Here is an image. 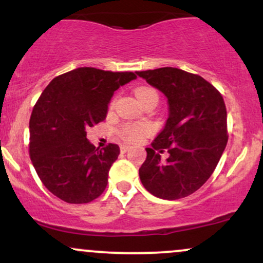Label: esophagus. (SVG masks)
Wrapping results in <instances>:
<instances>
[{
	"mask_svg": "<svg viewBox=\"0 0 263 263\" xmlns=\"http://www.w3.org/2000/svg\"><path fill=\"white\" fill-rule=\"evenodd\" d=\"M120 149H121V152H122V153H126V152H128L129 149H131V147H129V146H126V144H123V146L120 147Z\"/></svg>",
	"mask_w": 263,
	"mask_h": 263,
	"instance_id": "obj_1",
	"label": "esophagus"
}]
</instances>
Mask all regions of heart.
<instances>
[{
  "instance_id": "heart-1",
  "label": "heart",
  "mask_w": 263,
  "mask_h": 263,
  "mask_svg": "<svg viewBox=\"0 0 263 263\" xmlns=\"http://www.w3.org/2000/svg\"><path fill=\"white\" fill-rule=\"evenodd\" d=\"M135 93L141 102L143 101L144 99L148 98V96H157V98H158L156 90L151 89V87H138L135 91ZM152 125L148 122L125 123V125H122L121 127H120L119 134L125 141L135 143V142H140L143 140L144 137L149 136L152 134Z\"/></svg>"
}]
</instances>
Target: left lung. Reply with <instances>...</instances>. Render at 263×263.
<instances>
[{
    "label": "left lung",
    "instance_id": "1",
    "mask_svg": "<svg viewBox=\"0 0 263 263\" xmlns=\"http://www.w3.org/2000/svg\"><path fill=\"white\" fill-rule=\"evenodd\" d=\"M164 93L168 119L140 168L143 186L157 198L176 200L209 179L228 143L226 107L221 93L199 75L177 68L136 71ZM165 149L168 158L160 159Z\"/></svg>",
    "mask_w": 263,
    "mask_h": 263
}]
</instances>
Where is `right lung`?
<instances>
[{
	"label": "right lung",
	"mask_w": 263,
	"mask_h": 263,
	"mask_svg": "<svg viewBox=\"0 0 263 263\" xmlns=\"http://www.w3.org/2000/svg\"><path fill=\"white\" fill-rule=\"evenodd\" d=\"M136 78L132 71L85 66L54 78L42 92L29 120V156L55 197L85 204L104 193L120 148L114 143L96 148L86 131L106 119L114 92Z\"/></svg>",
	"instance_id": "right-lung-1"
}]
</instances>
